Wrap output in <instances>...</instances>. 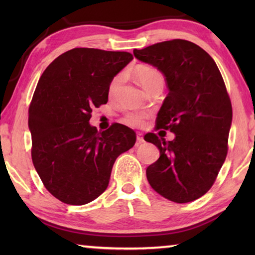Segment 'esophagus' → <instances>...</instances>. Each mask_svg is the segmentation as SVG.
<instances>
[{"label":"esophagus","mask_w":255,"mask_h":255,"mask_svg":"<svg viewBox=\"0 0 255 255\" xmlns=\"http://www.w3.org/2000/svg\"><path fill=\"white\" fill-rule=\"evenodd\" d=\"M137 141H138V143H144V138H143V135H141V133L140 132H138L137 133Z\"/></svg>","instance_id":"34e87169"}]
</instances>
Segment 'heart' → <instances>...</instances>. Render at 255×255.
Masks as SVG:
<instances>
[{"mask_svg":"<svg viewBox=\"0 0 255 255\" xmlns=\"http://www.w3.org/2000/svg\"><path fill=\"white\" fill-rule=\"evenodd\" d=\"M135 76L137 77V80L139 81V83L143 85V88L145 90H147V91H149V90L155 85L164 84V79H163V75L161 74V72L157 71L156 68L150 67V66L137 67L135 71ZM122 82H123V75L116 76L115 79L112 80L109 88V93L111 96H114V94L117 93ZM146 117H147V115H146L145 112L131 110V111H128L126 116H125V123L129 125V126L139 127L144 124Z\"/></svg>","mask_w":255,"mask_h":255,"instance_id":"heart-1","label":"heart"}]
</instances>
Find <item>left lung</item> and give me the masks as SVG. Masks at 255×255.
<instances>
[{"label":"left lung","mask_w":255,"mask_h":255,"mask_svg":"<svg viewBox=\"0 0 255 255\" xmlns=\"http://www.w3.org/2000/svg\"><path fill=\"white\" fill-rule=\"evenodd\" d=\"M133 55L165 76L169 94L156 126L175 135L169 141L145 135L159 150L146 169L148 183L171 201L196 200L214 184L227 155L233 111L221 72L208 53L188 40L158 42Z\"/></svg>","instance_id":"8db88e82"}]
</instances>
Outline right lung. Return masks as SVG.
Segmentation results:
<instances>
[{
    "instance_id": "add662e5",
    "label": "right lung",
    "mask_w": 255,
    "mask_h": 255,
    "mask_svg": "<svg viewBox=\"0 0 255 255\" xmlns=\"http://www.w3.org/2000/svg\"><path fill=\"white\" fill-rule=\"evenodd\" d=\"M132 58L126 51L74 48L40 76L29 108L31 156L46 189L62 202L81 206L97 199L108 188L116 159L135 145V131L125 125L99 132L89 123Z\"/></svg>"
}]
</instances>
